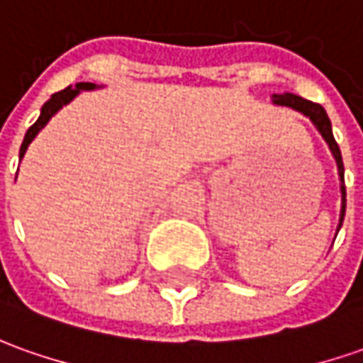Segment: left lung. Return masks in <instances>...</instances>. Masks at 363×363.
<instances>
[{
  "label": "left lung",
  "mask_w": 363,
  "mask_h": 363,
  "mask_svg": "<svg viewBox=\"0 0 363 363\" xmlns=\"http://www.w3.org/2000/svg\"><path fill=\"white\" fill-rule=\"evenodd\" d=\"M272 103L274 105H286V107H292L298 113L306 115L308 119L314 123V127L320 130V135L324 137L328 143V147L332 150L334 159L337 164V174H340V191H342V211H340V224H337V230L342 228L344 223V214H346V184H344V162H342V152L337 147L336 139H334V133H332V123L328 119L326 111L322 105L312 103V101H306V99L292 95V93H282V95H272Z\"/></svg>",
  "instance_id": "obj_1"
}]
</instances>
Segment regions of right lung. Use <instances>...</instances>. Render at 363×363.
Here are the masks:
<instances>
[{"instance_id":"right-lung-1","label":"right lung","mask_w":363,"mask_h":363,"mask_svg":"<svg viewBox=\"0 0 363 363\" xmlns=\"http://www.w3.org/2000/svg\"><path fill=\"white\" fill-rule=\"evenodd\" d=\"M91 89H95V83H77L75 87H67V89H63V91H59V93H55V95H51V99H49L45 105L41 107V115H39V119H37L35 123L27 129L26 139H23V143H21V149H19V161L23 159V155H26L29 143L35 139L37 133L45 127L47 123H49V119H51V117H53V115H55L63 105L71 103V101L77 97L81 91H91Z\"/></svg>"}]
</instances>
